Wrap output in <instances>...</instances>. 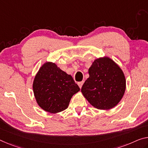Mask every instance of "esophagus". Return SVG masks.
Listing matches in <instances>:
<instances>
[{"label":"esophagus","mask_w":148,"mask_h":148,"mask_svg":"<svg viewBox=\"0 0 148 148\" xmlns=\"http://www.w3.org/2000/svg\"><path fill=\"white\" fill-rule=\"evenodd\" d=\"M83 83H84V81H81V82H79V83H78V85H79V87H80V88H81L82 86H83Z\"/></svg>","instance_id":"obj_1"}]
</instances>
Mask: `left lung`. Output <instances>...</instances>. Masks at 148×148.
Segmentation results:
<instances>
[{
	"label": "left lung",
	"instance_id": "1",
	"mask_svg": "<svg viewBox=\"0 0 148 148\" xmlns=\"http://www.w3.org/2000/svg\"><path fill=\"white\" fill-rule=\"evenodd\" d=\"M88 74L81 92L89 103L101 110L117 105L126 89V79L119 65L107 57L99 58L92 63Z\"/></svg>",
	"mask_w": 148,
	"mask_h": 148
}]
</instances>
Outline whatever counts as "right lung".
Segmentation results:
<instances>
[{"label": "right lung", "instance_id": "add662e5", "mask_svg": "<svg viewBox=\"0 0 148 148\" xmlns=\"http://www.w3.org/2000/svg\"><path fill=\"white\" fill-rule=\"evenodd\" d=\"M33 90L37 103L43 110L57 113L68 107L73 95L80 88L70 75L55 63L47 62L36 74Z\"/></svg>", "mask_w": 148, "mask_h": 148}]
</instances>
